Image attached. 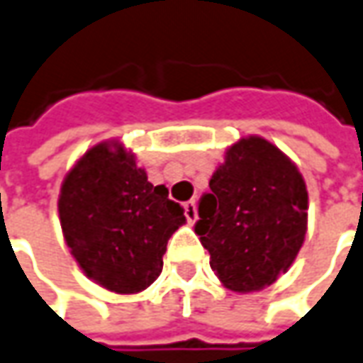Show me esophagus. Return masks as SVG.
I'll use <instances>...</instances> for the list:
<instances>
[{
	"mask_svg": "<svg viewBox=\"0 0 363 363\" xmlns=\"http://www.w3.org/2000/svg\"><path fill=\"white\" fill-rule=\"evenodd\" d=\"M184 216H186L189 223H194V220H196V202H184Z\"/></svg>",
	"mask_w": 363,
	"mask_h": 363,
	"instance_id": "obj_1",
	"label": "esophagus"
}]
</instances>
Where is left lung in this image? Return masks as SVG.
I'll use <instances>...</instances> for the list:
<instances>
[{"label": "left lung", "mask_w": 363, "mask_h": 363, "mask_svg": "<svg viewBox=\"0 0 363 363\" xmlns=\"http://www.w3.org/2000/svg\"><path fill=\"white\" fill-rule=\"evenodd\" d=\"M208 186L194 233L214 274L233 292L276 282L294 262L308 223V191L294 162L266 139H240Z\"/></svg>", "instance_id": "obj_1"}]
</instances>
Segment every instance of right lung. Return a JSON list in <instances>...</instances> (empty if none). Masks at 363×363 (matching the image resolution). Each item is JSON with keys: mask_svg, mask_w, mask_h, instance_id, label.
<instances>
[{"mask_svg": "<svg viewBox=\"0 0 363 363\" xmlns=\"http://www.w3.org/2000/svg\"><path fill=\"white\" fill-rule=\"evenodd\" d=\"M59 220L91 280L117 294H137L159 278L167 242L186 218L164 184H150L130 152L99 143L65 177Z\"/></svg>", "mask_w": 363, "mask_h": 363, "instance_id": "right-lung-1", "label": "right lung"}]
</instances>
